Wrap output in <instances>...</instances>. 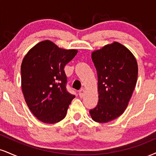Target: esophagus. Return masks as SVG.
Masks as SVG:
<instances>
[{"mask_svg": "<svg viewBox=\"0 0 156 156\" xmlns=\"http://www.w3.org/2000/svg\"><path fill=\"white\" fill-rule=\"evenodd\" d=\"M84 92H85V91H84V89L80 90V91H79V96H80V97H83Z\"/></svg>", "mask_w": 156, "mask_h": 156, "instance_id": "obj_1", "label": "esophagus"}]
</instances>
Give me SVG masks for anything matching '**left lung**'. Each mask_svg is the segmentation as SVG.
I'll return each instance as SVG.
<instances>
[{
	"mask_svg": "<svg viewBox=\"0 0 156 156\" xmlns=\"http://www.w3.org/2000/svg\"><path fill=\"white\" fill-rule=\"evenodd\" d=\"M91 59L98 77L99 102L89 113L94 121L107 123L128 106L137 80V62L130 50L116 41L94 51Z\"/></svg>",
	"mask_w": 156,
	"mask_h": 156,
	"instance_id": "left-lung-1",
	"label": "left lung"
}]
</instances>
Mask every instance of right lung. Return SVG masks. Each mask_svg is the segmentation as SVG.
<instances>
[{"mask_svg": "<svg viewBox=\"0 0 156 156\" xmlns=\"http://www.w3.org/2000/svg\"><path fill=\"white\" fill-rule=\"evenodd\" d=\"M77 53L78 50L61 48L46 40L35 45L22 60L24 99L33 115L43 123H55L66 116L75 96L66 89L64 67Z\"/></svg>", "mask_w": 156, "mask_h": 156, "instance_id": "obj_1", "label": "right lung"}]
</instances>
